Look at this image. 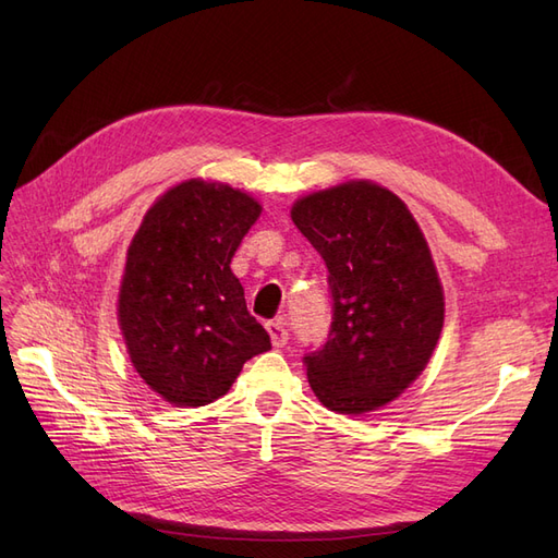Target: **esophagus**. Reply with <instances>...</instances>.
<instances>
[{
	"mask_svg": "<svg viewBox=\"0 0 558 558\" xmlns=\"http://www.w3.org/2000/svg\"><path fill=\"white\" fill-rule=\"evenodd\" d=\"M265 328H267V332H269V340H272V347L279 349V347H283L286 342H289V330H286L281 318L269 320V324H267Z\"/></svg>",
	"mask_w": 558,
	"mask_h": 558,
	"instance_id": "34e87169",
	"label": "esophagus"
}]
</instances>
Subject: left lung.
I'll use <instances>...</instances> for the list:
<instances>
[{
  "instance_id": "obj_1",
  "label": "left lung",
  "mask_w": 558,
  "mask_h": 558,
  "mask_svg": "<svg viewBox=\"0 0 558 558\" xmlns=\"http://www.w3.org/2000/svg\"><path fill=\"white\" fill-rule=\"evenodd\" d=\"M293 223L328 267V342L305 353L312 391L359 416L396 400L428 365L445 324L442 283L414 216L373 181L298 199Z\"/></svg>"
}]
</instances>
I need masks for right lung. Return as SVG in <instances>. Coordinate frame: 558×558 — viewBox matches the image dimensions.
<instances>
[{
	"instance_id": "right-lung-1",
	"label": "right lung",
	"mask_w": 558,
	"mask_h": 558,
	"mask_svg": "<svg viewBox=\"0 0 558 558\" xmlns=\"http://www.w3.org/2000/svg\"><path fill=\"white\" fill-rule=\"evenodd\" d=\"M260 205L228 183L191 179L144 216L118 295L130 361L162 400L202 408L248 359L272 349L230 263Z\"/></svg>"
}]
</instances>
